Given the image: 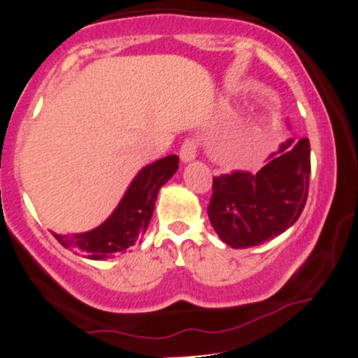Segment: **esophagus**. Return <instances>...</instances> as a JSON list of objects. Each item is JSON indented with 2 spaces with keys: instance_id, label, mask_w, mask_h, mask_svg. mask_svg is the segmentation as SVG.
<instances>
[{
  "instance_id": "obj_1",
  "label": "esophagus",
  "mask_w": 358,
  "mask_h": 358,
  "mask_svg": "<svg viewBox=\"0 0 358 358\" xmlns=\"http://www.w3.org/2000/svg\"><path fill=\"white\" fill-rule=\"evenodd\" d=\"M197 149H199V142H197L194 137H187L186 141L182 142V145H180V150H179V155L180 159H182V162L192 161V159L197 155Z\"/></svg>"
}]
</instances>
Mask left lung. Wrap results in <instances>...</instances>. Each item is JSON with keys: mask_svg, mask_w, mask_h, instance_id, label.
Returning a JSON list of instances; mask_svg holds the SVG:
<instances>
[{"mask_svg": "<svg viewBox=\"0 0 358 358\" xmlns=\"http://www.w3.org/2000/svg\"><path fill=\"white\" fill-rule=\"evenodd\" d=\"M292 142L270 155L271 161L256 174L234 169L213 178L208 216L226 245L236 250L256 246L300 217L308 199L310 141Z\"/></svg>", "mask_w": 358, "mask_h": 358, "instance_id": "left-lung-1", "label": "left lung"}]
</instances>
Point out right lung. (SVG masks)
I'll return each instance as SVG.
<instances>
[{
	"mask_svg": "<svg viewBox=\"0 0 358 358\" xmlns=\"http://www.w3.org/2000/svg\"><path fill=\"white\" fill-rule=\"evenodd\" d=\"M178 167V155H167L144 167L130 184L119 208L102 226L88 233L73 234V238L53 233L55 239L62 246L80 251L90 259H103L113 253H122L144 236L159 189L176 174Z\"/></svg>",
	"mask_w": 358,
	"mask_h": 358,
	"instance_id": "obj_1",
	"label": "right lung"
}]
</instances>
